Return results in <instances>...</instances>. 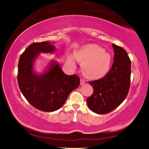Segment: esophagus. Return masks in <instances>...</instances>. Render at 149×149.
<instances>
[{
	"label": "esophagus",
	"instance_id": "obj_1",
	"mask_svg": "<svg viewBox=\"0 0 149 149\" xmlns=\"http://www.w3.org/2000/svg\"><path fill=\"white\" fill-rule=\"evenodd\" d=\"M85 83V79H80V84H81V85L84 84Z\"/></svg>",
	"mask_w": 149,
	"mask_h": 149
}]
</instances>
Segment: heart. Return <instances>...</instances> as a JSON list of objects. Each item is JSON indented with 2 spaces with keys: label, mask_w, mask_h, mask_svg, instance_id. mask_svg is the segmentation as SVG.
Returning <instances> with one entry per match:
<instances>
[{
  "label": "heart",
  "mask_w": 149,
  "mask_h": 149,
  "mask_svg": "<svg viewBox=\"0 0 149 149\" xmlns=\"http://www.w3.org/2000/svg\"><path fill=\"white\" fill-rule=\"evenodd\" d=\"M76 60L81 63L82 72L85 77L98 79L107 74L111 66V56L97 44H87L80 47L74 55H69L68 61L72 67L76 65Z\"/></svg>",
  "instance_id": "heart-1"
}]
</instances>
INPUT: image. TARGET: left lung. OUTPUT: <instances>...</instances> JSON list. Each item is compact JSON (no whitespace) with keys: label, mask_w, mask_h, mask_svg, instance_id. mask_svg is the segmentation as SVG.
Returning a JSON list of instances; mask_svg holds the SVG:
<instances>
[{"label":"left lung","mask_w":149,"mask_h":149,"mask_svg":"<svg viewBox=\"0 0 149 149\" xmlns=\"http://www.w3.org/2000/svg\"><path fill=\"white\" fill-rule=\"evenodd\" d=\"M114 62L110 71L99 80L89 81L93 93L87 99V105L99 114L109 113L120 106L129 92L131 60L122 47L112 44Z\"/></svg>","instance_id":"8db88e82"}]
</instances>
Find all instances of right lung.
<instances>
[{"mask_svg": "<svg viewBox=\"0 0 149 149\" xmlns=\"http://www.w3.org/2000/svg\"><path fill=\"white\" fill-rule=\"evenodd\" d=\"M55 50L50 42H33L21 54L18 62L20 91L33 107L44 112H54L61 108L70 93L80 84L77 75H65L56 61H52L43 74L33 71L35 60L40 52L52 53Z\"/></svg>", "mask_w": 149, "mask_h": 149, "instance_id": "right-lung-1", "label": "right lung"}]
</instances>
